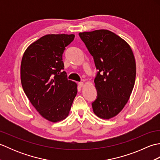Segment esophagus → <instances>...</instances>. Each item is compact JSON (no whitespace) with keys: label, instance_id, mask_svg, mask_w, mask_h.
Segmentation results:
<instances>
[{"label":"esophagus","instance_id":"1","mask_svg":"<svg viewBox=\"0 0 160 160\" xmlns=\"http://www.w3.org/2000/svg\"><path fill=\"white\" fill-rule=\"evenodd\" d=\"M78 86H79L80 87H82L84 86V83L82 82H80L78 83Z\"/></svg>","mask_w":160,"mask_h":160}]
</instances>
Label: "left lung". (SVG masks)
<instances>
[{
    "mask_svg": "<svg viewBox=\"0 0 160 160\" xmlns=\"http://www.w3.org/2000/svg\"><path fill=\"white\" fill-rule=\"evenodd\" d=\"M98 70L94 82L97 98L92 102L94 113L108 120L124 108L133 89L136 64L128 44L106 29L79 33Z\"/></svg>",
    "mask_w": 160,
    "mask_h": 160,
    "instance_id": "obj_1",
    "label": "left lung"
}]
</instances>
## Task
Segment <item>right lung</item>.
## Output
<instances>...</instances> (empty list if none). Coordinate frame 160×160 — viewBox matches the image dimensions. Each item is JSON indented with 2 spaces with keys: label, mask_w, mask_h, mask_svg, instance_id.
I'll return each instance as SVG.
<instances>
[{
  "label": "right lung",
  "mask_w": 160,
  "mask_h": 160,
  "mask_svg": "<svg viewBox=\"0 0 160 160\" xmlns=\"http://www.w3.org/2000/svg\"><path fill=\"white\" fill-rule=\"evenodd\" d=\"M74 34H48L23 54L20 79L24 92L37 111L52 122L65 119L76 97L77 84L67 79L62 54Z\"/></svg>",
  "instance_id": "1"
}]
</instances>
